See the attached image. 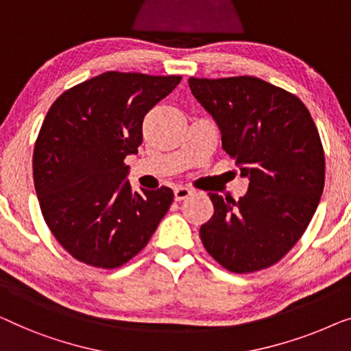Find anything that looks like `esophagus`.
<instances>
[{
    "label": "esophagus",
    "mask_w": 351,
    "mask_h": 351,
    "mask_svg": "<svg viewBox=\"0 0 351 351\" xmlns=\"http://www.w3.org/2000/svg\"><path fill=\"white\" fill-rule=\"evenodd\" d=\"M189 195H192V189H189V187H186V186L175 187V200H178V202L184 200Z\"/></svg>",
    "instance_id": "34e87169"
}]
</instances>
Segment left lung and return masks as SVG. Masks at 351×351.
I'll use <instances>...</instances> for the list:
<instances>
[{
	"label": "left lung",
	"mask_w": 351,
	"mask_h": 351,
	"mask_svg": "<svg viewBox=\"0 0 351 351\" xmlns=\"http://www.w3.org/2000/svg\"><path fill=\"white\" fill-rule=\"evenodd\" d=\"M187 82L218 124L223 149L250 180L239 200L210 192L215 215L200 227L202 243L230 272L267 269L298 243L322 199L317 125L298 97L259 77Z\"/></svg>",
	"instance_id": "1"
}]
</instances>
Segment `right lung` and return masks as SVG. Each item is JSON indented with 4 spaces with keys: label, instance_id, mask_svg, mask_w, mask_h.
<instances>
[{
    "label": "right lung",
    "instance_id": "obj_1",
    "mask_svg": "<svg viewBox=\"0 0 351 351\" xmlns=\"http://www.w3.org/2000/svg\"><path fill=\"white\" fill-rule=\"evenodd\" d=\"M181 76L106 71L68 88L47 111L33 151L44 221L73 258L116 269L145 248L173 191L133 192L124 159L143 141V119Z\"/></svg>",
    "mask_w": 351,
    "mask_h": 351
}]
</instances>
